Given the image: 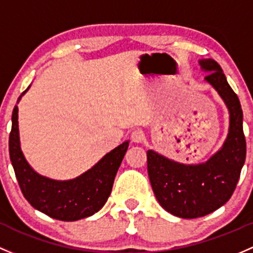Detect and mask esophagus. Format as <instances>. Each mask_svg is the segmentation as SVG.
<instances>
[{
	"label": "esophagus",
	"mask_w": 253,
	"mask_h": 253,
	"mask_svg": "<svg viewBox=\"0 0 253 253\" xmlns=\"http://www.w3.org/2000/svg\"><path fill=\"white\" fill-rule=\"evenodd\" d=\"M145 140V135L144 132L140 131V130H136V131H134L131 134V141L134 142V144H142Z\"/></svg>",
	"instance_id": "esophagus-1"
}]
</instances>
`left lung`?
<instances>
[{"label":"left lung","mask_w":253,"mask_h":253,"mask_svg":"<svg viewBox=\"0 0 253 253\" xmlns=\"http://www.w3.org/2000/svg\"><path fill=\"white\" fill-rule=\"evenodd\" d=\"M199 63L208 73L205 80L218 91L230 113L223 147L206 163L195 166L181 165L147 151L148 178L156 199L167 212L186 219L210 214L229 201L246 158L243 109L238 95L214 59H200Z\"/></svg>","instance_id":"left-lung-1"}]
</instances>
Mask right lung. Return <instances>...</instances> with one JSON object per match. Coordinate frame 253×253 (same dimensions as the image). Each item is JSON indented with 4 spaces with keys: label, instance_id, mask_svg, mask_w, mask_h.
<instances>
[{
    "label": "right lung",
    "instance_id": "right-lung-1",
    "mask_svg": "<svg viewBox=\"0 0 253 253\" xmlns=\"http://www.w3.org/2000/svg\"><path fill=\"white\" fill-rule=\"evenodd\" d=\"M127 146L129 141L119 145L78 178L53 180L36 173L25 160L20 150L18 107L13 108L9 157L18 184L34 208L54 219L74 222L95 214L103 207L111 195L114 178Z\"/></svg>",
    "mask_w": 253,
    "mask_h": 253
}]
</instances>
